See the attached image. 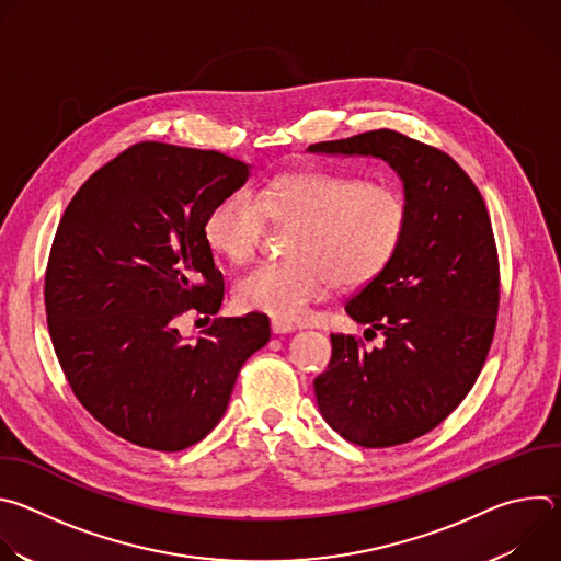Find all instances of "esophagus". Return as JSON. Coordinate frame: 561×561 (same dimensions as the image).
Returning <instances> with one entry per match:
<instances>
[{
  "label": "esophagus",
  "instance_id": "34e87169",
  "mask_svg": "<svg viewBox=\"0 0 561 561\" xmlns=\"http://www.w3.org/2000/svg\"><path fill=\"white\" fill-rule=\"evenodd\" d=\"M271 331L275 335H288V333H295V327L293 324H286V322H279V319H273L271 322Z\"/></svg>",
  "mask_w": 561,
  "mask_h": 561
}]
</instances>
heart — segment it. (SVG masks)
<instances>
[{
  "mask_svg": "<svg viewBox=\"0 0 561 561\" xmlns=\"http://www.w3.org/2000/svg\"><path fill=\"white\" fill-rule=\"evenodd\" d=\"M266 219L293 224L288 257L266 262L234 286L237 304L279 322H299L310 304L331 288L375 279L404 242L409 206L383 182H359L331 171H293L271 178L257 195L237 188L219 197L204 217L206 247L232 262H249Z\"/></svg>",
  "mask_w": 561,
  "mask_h": 561,
  "instance_id": "1",
  "label": "heart"
}]
</instances>
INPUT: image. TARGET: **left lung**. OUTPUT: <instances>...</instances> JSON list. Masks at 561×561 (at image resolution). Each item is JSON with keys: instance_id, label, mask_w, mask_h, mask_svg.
I'll use <instances>...</instances> for the list:
<instances>
[{"instance_id": "left-lung-1", "label": "left lung", "mask_w": 561, "mask_h": 561, "mask_svg": "<svg viewBox=\"0 0 561 561\" xmlns=\"http://www.w3.org/2000/svg\"><path fill=\"white\" fill-rule=\"evenodd\" d=\"M377 157L402 182L404 242L346 301L383 346L331 335L329 370L314 377L327 424L364 448L417 439L442 424L482 370L497 319L500 266L486 204L453 157L394 130H368L306 148Z\"/></svg>"}]
</instances>
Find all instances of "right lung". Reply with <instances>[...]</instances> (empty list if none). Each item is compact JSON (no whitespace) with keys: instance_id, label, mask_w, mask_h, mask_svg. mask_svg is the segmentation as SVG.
<instances>
[{"instance_id":"add662e5","label":"right lung","mask_w":561,"mask_h":561,"mask_svg":"<svg viewBox=\"0 0 561 561\" xmlns=\"http://www.w3.org/2000/svg\"><path fill=\"white\" fill-rule=\"evenodd\" d=\"M217 150L141 141L70 199L46 271L48 331L82 407L122 439L175 453L224 417L268 317H217L184 340L186 310L217 314L224 277L204 242L210 206L251 178Z\"/></svg>"}]
</instances>
